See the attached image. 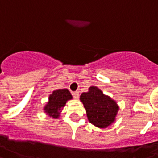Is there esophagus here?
<instances>
[{"label": "esophagus", "instance_id": "1", "mask_svg": "<svg viewBox=\"0 0 158 158\" xmlns=\"http://www.w3.org/2000/svg\"><path fill=\"white\" fill-rule=\"evenodd\" d=\"M72 95H73V97H74V99H78L79 98V92H73L72 93Z\"/></svg>", "mask_w": 158, "mask_h": 158}]
</instances>
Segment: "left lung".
<instances>
[{
	"mask_svg": "<svg viewBox=\"0 0 158 158\" xmlns=\"http://www.w3.org/2000/svg\"><path fill=\"white\" fill-rule=\"evenodd\" d=\"M80 101L86 110L89 121L97 127L105 129L115 121L119 110L117 102L98 87L89 88V91L80 95Z\"/></svg>",
	"mask_w": 158,
	"mask_h": 158,
	"instance_id": "8db88e82",
	"label": "left lung"
}]
</instances>
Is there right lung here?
<instances>
[{
	"mask_svg": "<svg viewBox=\"0 0 158 158\" xmlns=\"http://www.w3.org/2000/svg\"><path fill=\"white\" fill-rule=\"evenodd\" d=\"M73 98L68 89H57L49 95L48 102L43 107L44 112L53 119H58L66 102Z\"/></svg>",
	"mask_w": 158,
	"mask_h": 158,
	"instance_id": "obj_1",
	"label": "right lung"
}]
</instances>
